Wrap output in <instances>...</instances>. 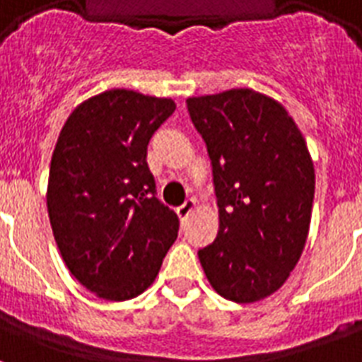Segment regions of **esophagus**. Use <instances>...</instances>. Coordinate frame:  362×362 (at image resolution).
<instances>
[{
    "label": "esophagus",
    "mask_w": 362,
    "mask_h": 362,
    "mask_svg": "<svg viewBox=\"0 0 362 362\" xmlns=\"http://www.w3.org/2000/svg\"><path fill=\"white\" fill-rule=\"evenodd\" d=\"M195 206H197L195 199H187L186 203L180 204V206L176 209V214H178V218H180V220H186L187 216L192 214L193 210H195Z\"/></svg>",
    "instance_id": "esophagus-1"
}]
</instances>
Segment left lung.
Here are the masks:
<instances>
[{"label":"left lung","mask_w":362,"mask_h":362,"mask_svg":"<svg viewBox=\"0 0 362 362\" xmlns=\"http://www.w3.org/2000/svg\"><path fill=\"white\" fill-rule=\"evenodd\" d=\"M212 161L220 229L199 261L214 291L238 304L280 289L310 231L315 173L284 105L250 88L187 98Z\"/></svg>","instance_id":"obj_1"}]
</instances>
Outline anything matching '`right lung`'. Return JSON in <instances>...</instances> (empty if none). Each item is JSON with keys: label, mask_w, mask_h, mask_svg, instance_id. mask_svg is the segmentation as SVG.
<instances>
[{"label": "right lung", "mask_w": 362, "mask_h": 362, "mask_svg": "<svg viewBox=\"0 0 362 362\" xmlns=\"http://www.w3.org/2000/svg\"><path fill=\"white\" fill-rule=\"evenodd\" d=\"M176 105L115 88L82 101L59 131L47 206L67 269L105 300L146 291L178 237L156 197L146 148Z\"/></svg>", "instance_id": "add662e5"}]
</instances>
